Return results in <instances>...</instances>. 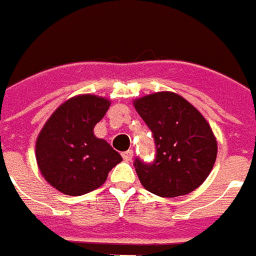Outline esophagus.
<instances>
[{
    "mask_svg": "<svg viewBox=\"0 0 256 256\" xmlns=\"http://www.w3.org/2000/svg\"><path fill=\"white\" fill-rule=\"evenodd\" d=\"M122 158H124V161H132V158H134V150H128L126 152H122Z\"/></svg>",
    "mask_w": 256,
    "mask_h": 256,
    "instance_id": "obj_1",
    "label": "esophagus"
}]
</instances>
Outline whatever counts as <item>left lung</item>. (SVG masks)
Listing matches in <instances>:
<instances>
[{
  "instance_id": "left-lung-1",
  "label": "left lung",
  "mask_w": 256,
  "mask_h": 256,
  "mask_svg": "<svg viewBox=\"0 0 256 256\" xmlns=\"http://www.w3.org/2000/svg\"><path fill=\"white\" fill-rule=\"evenodd\" d=\"M136 112L152 132L156 156L139 158L135 170L154 195L176 198L195 191L210 174L217 158V139L202 113L182 95L160 91L134 100Z\"/></svg>"
}]
</instances>
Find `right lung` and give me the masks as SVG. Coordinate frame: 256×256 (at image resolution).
<instances>
[{
    "label": "right lung",
    "instance_id": "right-lung-1",
    "mask_svg": "<svg viewBox=\"0 0 256 256\" xmlns=\"http://www.w3.org/2000/svg\"><path fill=\"white\" fill-rule=\"evenodd\" d=\"M110 100L82 94L65 100L44 122L35 143L36 164L57 191L80 196L100 188L109 172L122 161L109 143L94 135V126Z\"/></svg>",
    "mask_w": 256,
    "mask_h": 256
}]
</instances>
